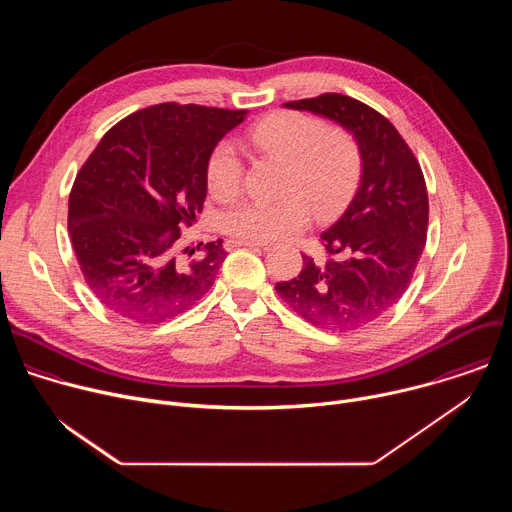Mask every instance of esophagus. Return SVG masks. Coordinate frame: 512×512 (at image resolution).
Wrapping results in <instances>:
<instances>
[{"mask_svg": "<svg viewBox=\"0 0 512 512\" xmlns=\"http://www.w3.org/2000/svg\"><path fill=\"white\" fill-rule=\"evenodd\" d=\"M227 249H235V247H263L267 249L269 243H261V241H247V239H227L225 241Z\"/></svg>", "mask_w": 512, "mask_h": 512, "instance_id": "esophagus-1", "label": "esophagus"}]
</instances>
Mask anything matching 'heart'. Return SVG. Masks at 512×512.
Instances as JSON below:
<instances>
[{
  "label": "heart",
  "instance_id": "heart-1",
  "mask_svg": "<svg viewBox=\"0 0 512 512\" xmlns=\"http://www.w3.org/2000/svg\"><path fill=\"white\" fill-rule=\"evenodd\" d=\"M263 154L285 162L277 202H241L221 218L223 231L247 241H283L302 233L316 212L330 218L354 194L362 174L356 137L344 127H328L324 119L302 111H277L247 133ZM243 162L231 141H221L206 162L208 192L221 202L243 190Z\"/></svg>",
  "mask_w": 512,
  "mask_h": 512
}]
</instances>
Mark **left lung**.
I'll return each mask as SVG.
<instances>
[{"mask_svg": "<svg viewBox=\"0 0 512 512\" xmlns=\"http://www.w3.org/2000/svg\"><path fill=\"white\" fill-rule=\"evenodd\" d=\"M285 107L348 129L360 145L362 174L344 214L320 235L328 261L302 255L300 275L275 289L312 326L354 330L381 318L411 283L427 239L423 172L395 125L369 105L326 93Z\"/></svg>", "mask_w": 512, "mask_h": 512, "instance_id": "1", "label": "left lung"}]
</instances>
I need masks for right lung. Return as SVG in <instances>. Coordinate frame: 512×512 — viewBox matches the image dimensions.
<instances>
[{"mask_svg": "<svg viewBox=\"0 0 512 512\" xmlns=\"http://www.w3.org/2000/svg\"><path fill=\"white\" fill-rule=\"evenodd\" d=\"M247 111L160 103L99 141L72 184L68 233L97 300L117 316L160 324L194 308L227 251L180 247L206 198V162ZM202 245V243H200Z\"/></svg>", "mask_w": 512, "mask_h": 512, "instance_id": "obj_1", "label": "right lung"}]
</instances>
